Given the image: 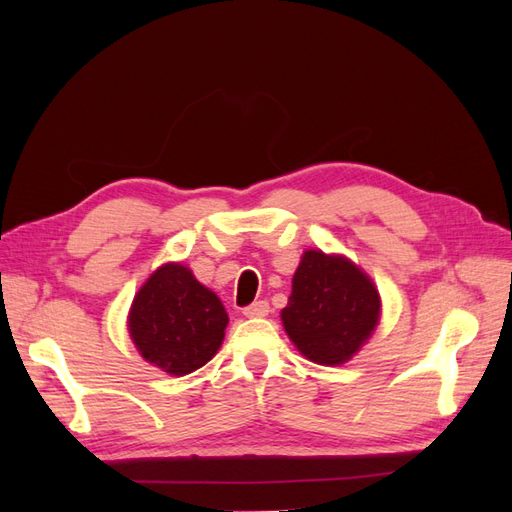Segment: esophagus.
Here are the masks:
<instances>
[{
	"mask_svg": "<svg viewBox=\"0 0 512 512\" xmlns=\"http://www.w3.org/2000/svg\"><path fill=\"white\" fill-rule=\"evenodd\" d=\"M269 314V303L267 301H254L252 305H247L243 309V316L245 318H262Z\"/></svg>",
	"mask_w": 512,
	"mask_h": 512,
	"instance_id": "esophagus-1",
	"label": "esophagus"
}]
</instances>
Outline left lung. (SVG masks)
I'll return each instance as SVG.
<instances>
[{
    "mask_svg": "<svg viewBox=\"0 0 512 512\" xmlns=\"http://www.w3.org/2000/svg\"><path fill=\"white\" fill-rule=\"evenodd\" d=\"M378 318L380 294L359 267L320 250L303 254L282 322L309 361L346 363L376 329Z\"/></svg>",
    "mask_w": 512,
    "mask_h": 512,
    "instance_id": "8db88e82",
    "label": "left lung"
}]
</instances>
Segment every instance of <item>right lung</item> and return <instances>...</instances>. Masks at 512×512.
I'll return each mask as SVG.
<instances>
[{"label":"right lung","mask_w":512,"mask_h":512,"mask_svg":"<svg viewBox=\"0 0 512 512\" xmlns=\"http://www.w3.org/2000/svg\"><path fill=\"white\" fill-rule=\"evenodd\" d=\"M226 324L222 301L177 262L149 277L128 316L138 352L173 376L192 374L211 361L222 346Z\"/></svg>","instance_id":"add662e5"}]
</instances>
